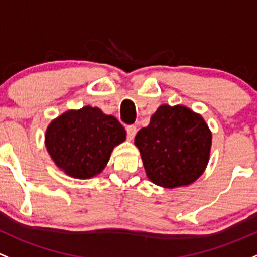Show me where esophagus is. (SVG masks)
I'll use <instances>...</instances> for the list:
<instances>
[{"mask_svg": "<svg viewBox=\"0 0 257 257\" xmlns=\"http://www.w3.org/2000/svg\"><path fill=\"white\" fill-rule=\"evenodd\" d=\"M137 126L136 125H129L126 126V133H128V138L129 139H133L137 134Z\"/></svg>", "mask_w": 257, "mask_h": 257, "instance_id": "esophagus-1", "label": "esophagus"}]
</instances>
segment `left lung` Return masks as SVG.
<instances>
[{
    "mask_svg": "<svg viewBox=\"0 0 257 257\" xmlns=\"http://www.w3.org/2000/svg\"><path fill=\"white\" fill-rule=\"evenodd\" d=\"M145 174L164 188L188 186L206 170L212 148V132L199 113L188 107L161 104L149 125L137 133Z\"/></svg>",
    "mask_w": 257,
    "mask_h": 257,
    "instance_id": "1",
    "label": "left lung"
}]
</instances>
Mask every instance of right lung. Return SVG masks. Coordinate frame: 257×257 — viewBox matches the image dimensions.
Returning <instances> with one entry per match:
<instances>
[{
	"label": "right lung",
	"mask_w": 257,
	"mask_h": 257,
	"mask_svg": "<svg viewBox=\"0 0 257 257\" xmlns=\"http://www.w3.org/2000/svg\"><path fill=\"white\" fill-rule=\"evenodd\" d=\"M44 139L51 160L61 171L86 180L103 171L113 149L126 139V132L115 117L85 106L51 120Z\"/></svg>",
	"instance_id": "right-lung-1"
}]
</instances>
